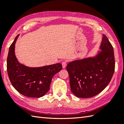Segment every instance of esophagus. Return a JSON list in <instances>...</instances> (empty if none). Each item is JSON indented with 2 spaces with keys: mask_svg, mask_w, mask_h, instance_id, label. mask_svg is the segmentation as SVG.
Wrapping results in <instances>:
<instances>
[{
  "mask_svg": "<svg viewBox=\"0 0 124 124\" xmlns=\"http://www.w3.org/2000/svg\"><path fill=\"white\" fill-rule=\"evenodd\" d=\"M67 61H63V62H62V67H63V68H65V67H66V66H67Z\"/></svg>",
  "mask_w": 124,
  "mask_h": 124,
  "instance_id": "34e87169",
  "label": "esophagus"
}]
</instances>
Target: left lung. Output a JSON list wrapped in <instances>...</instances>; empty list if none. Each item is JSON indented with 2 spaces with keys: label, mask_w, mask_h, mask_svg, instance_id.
Returning <instances> with one entry per match:
<instances>
[{
  "label": "left lung",
  "mask_w": 124,
  "mask_h": 124,
  "mask_svg": "<svg viewBox=\"0 0 124 124\" xmlns=\"http://www.w3.org/2000/svg\"><path fill=\"white\" fill-rule=\"evenodd\" d=\"M97 54L68 63L71 91L78 97L88 98L99 94L108 85L115 71L114 48L103 35Z\"/></svg>",
  "instance_id": "1"
}]
</instances>
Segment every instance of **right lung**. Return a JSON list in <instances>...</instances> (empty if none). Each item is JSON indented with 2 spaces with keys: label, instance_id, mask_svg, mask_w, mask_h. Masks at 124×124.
<instances>
[{
  "label": "right lung",
  "instance_id": "1",
  "mask_svg": "<svg viewBox=\"0 0 124 124\" xmlns=\"http://www.w3.org/2000/svg\"><path fill=\"white\" fill-rule=\"evenodd\" d=\"M17 35L9 47L7 59V70L12 85L20 93L30 97H40L49 91L53 77L62 69L59 63L31 68L18 61L15 55Z\"/></svg>",
  "mask_w": 124,
  "mask_h": 124
}]
</instances>
